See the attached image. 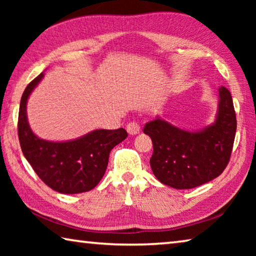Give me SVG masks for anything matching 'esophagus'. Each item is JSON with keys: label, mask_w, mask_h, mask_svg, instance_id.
Segmentation results:
<instances>
[{"label": "esophagus", "mask_w": 256, "mask_h": 256, "mask_svg": "<svg viewBox=\"0 0 256 256\" xmlns=\"http://www.w3.org/2000/svg\"><path fill=\"white\" fill-rule=\"evenodd\" d=\"M126 131L130 136H136L140 133V125L136 122H131L126 125Z\"/></svg>", "instance_id": "esophagus-1"}]
</instances>
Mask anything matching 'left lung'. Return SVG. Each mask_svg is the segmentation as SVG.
<instances>
[{
  "mask_svg": "<svg viewBox=\"0 0 256 256\" xmlns=\"http://www.w3.org/2000/svg\"><path fill=\"white\" fill-rule=\"evenodd\" d=\"M214 120L188 131L157 116L146 123L144 133L152 140L150 166L162 184L176 190L196 188L218 177L230 158L236 134V115L232 94L218 90Z\"/></svg>",
  "mask_w": 256,
  "mask_h": 256,
  "instance_id": "left-lung-1",
  "label": "left lung"
}]
</instances>
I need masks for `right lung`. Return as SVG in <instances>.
I'll use <instances>...</instances> for the list:
<instances>
[{
  "instance_id": "add662e5",
  "label": "right lung",
  "mask_w": 256,
  "mask_h": 256,
  "mask_svg": "<svg viewBox=\"0 0 256 256\" xmlns=\"http://www.w3.org/2000/svg\"><path fill=\"white\" fill-rule=\"evenodd\" d=\"M44 76L42 72L30 82L21 97L18 118L21 150L34 172L52 190L62 194L88 192L105 175L110 152L126 138L128 132L124 128L94 130L66 141H48L36 136L28 122L27 102Z\"/></svg>"
}]
</instances>
